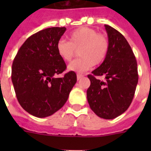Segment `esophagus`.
Segmentation results:
<instances>
[{"mask_svg": "<svg viewBox=\"0 0 151 151\" xmlns=\"http://www.w3.org/2000/svg\"><path fill=\"white\" fill-rule=\"evenodd\" d=\"M83 77H84V76H83L82 74H77V79H78V81L81 80Z\"/></svg>", "mask_w": 151, "mask_h": 151, "instance_id": "1", "label": "esophagus"}]
</instances>
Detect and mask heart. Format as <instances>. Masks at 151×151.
Returning <instances> with one entry per match:
<instances>
[{
  "instance_id": "1",
  "label": "heart",
  "mask_w": 151,
  "mask_h": 151,
  "mask_svg": "<svg viewBox=\"0 0 151 151\" xmlns=\"http://www.w3.org/2000/svg\"><path fill=\"white\" fill-rule=\"evenodd\" d=\"M69 41L60 40L56 45L57 53L63 61L70 62L79 50L80 58L69 64V70L83 73L93 65L103 63L107 56L110 43L104 34L88 27H81L68 35Z\"/></svg>"
}]
</instances>
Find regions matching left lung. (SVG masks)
<instances>
[{"label": "left lung", "mask_w": 151, "mask_h": 151, "mask_svg": "<svg viewBox=\"0 0 151 151\" xmlns=\"http://www.w3.org/2000/svg\"><path fill=\"white\" fill-rule=\"evenodd\" d=\"M110 43L109 52L100 66L88 75L91 85L87 90L90 108L101 118L114 119L127 110L138 83L137 62L124 37L105 25ZM105 76V82L96 79Z\"/></svg>", "instance_id": "1"}]
</instances>
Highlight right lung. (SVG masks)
I'll list each match as a JSON object with an SVG mask.
<instances>
[{"label":"right lung","mask_w":151,"mask_h":151,"mask_svg":"<svg viewBox=\"0 0 151 151\" xmlns=\"http://www.w3.org/2000/svg\"><path fill=\"white\" fill-rule=\"evenodd\" d=\"M65 27L42 29L20 47L12 67V81L19 103L29 114L46 117L61 109L77 82L73 71L55 78L66 68L56 45Z\"/></svg>","instance_id":"right-lung-1"}]
</instances>
